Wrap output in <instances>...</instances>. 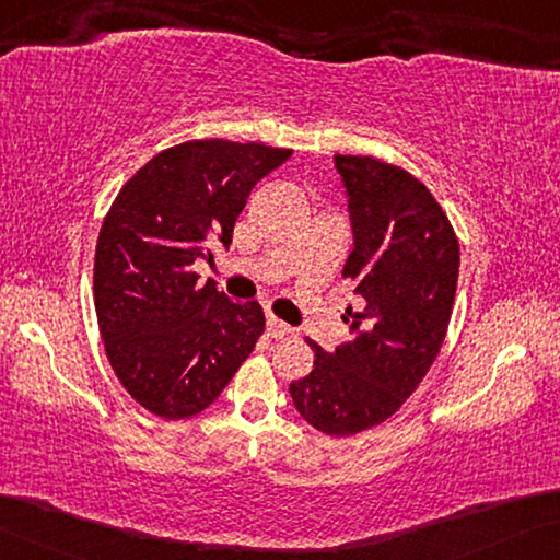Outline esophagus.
<instances>
[{"label":"esophagus","instance_id":"obj_1","mask_svg":"<svg viewBox=\"0 0 560 560\" xmlns=\"http://www.w3.org/2000/svg\"><path fill=\"white\" fill-rule=\"evenodd\" d=\"M292 332V328L288 323H282L280 317H275V315H268V335L270 338H285V335H290Z\"/></svg>","mask_w":560,"mask_h":560}]
</instances>
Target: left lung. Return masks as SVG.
Masks as SVG:
<instances>
[{
	"mask_svg": "<svg viewBox=\"0 0 560 560\" xmlns=\"http://www.w3.org/2000/svg\"><path fill=\"white\" fill-rule=\"evenodd\" d=\"M348 197L355 338L330 352L310 342L313 373L290 383L310 425L335 438L388 420L418 388L445 340L460 250L448 218L410 172L375 158L335 154Z\"/></svg>",
	"mask_w": 560,
	"mask_h": 560,
	"instance_id": "obj_1",
	"label": "left lung"
}]
</instances>
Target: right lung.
Segmentation results:
<instances>
[{
	"mask_svg": "<svg viewBox=\"0 0 560 560\" xmlns=\"http://www.w3.org/2000/svg\"><path fill=\"white\" fill-rule=\"evenodd\" d=\"M292 150L195 140L154 154L119 190L94 253V310L109 365L167 420L214 402L265 330L257 300L232 303L192 268L228 250L253 187Z\"/></svg>",
	"mask_w": 560,
	"mask_h": 560,
	"instance_id": "1",
	"label": "right lung"
}]
</instances>
